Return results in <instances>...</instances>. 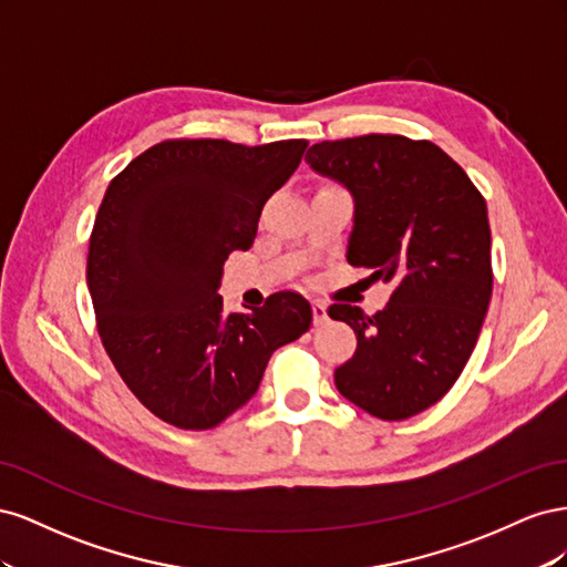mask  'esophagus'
<instances>
[{"mask_svg": "<svg viewBox=\"0 0 567 567\" xmlns=\"http://www.w3.org/2000/svg\"><path fill=\"white\" fill-rule=\"evenodd\" d=\"M326 319H329V315H326V305L323 302H312V321L315 326H321Z\"/></svg>", "mask_w": 567, "mask_h": 567, "instance_id": "esophagus-1", "label": "esophagus"}]
</instances>
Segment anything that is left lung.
<instances>
[{
    "instance_id": "obj_1",
    "label": "left lung",
    "mask_w": 567,
    "mask_h": 567,
    "mask_svg": "<svg viewBox=\"0 0 567 567\" xmlns=\"http://www.w3.org/2000/svg\"><path fill=\"white\" fill-rule=\"evenodd\" d=\"M305 161L352 196L348 262L392 284L373 317L329 307L357 333L336 388L375 419L414 416L456 383L483 329L492 298L485 198L440 146L400 134L321 142Z\"/></svg>"
}]
</instances>
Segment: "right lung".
Wrapping results in <instances>:
<instances>
[{
  "instance_id": "add662e5",
  "label": "right lung",
  "mask_w": 567,
  "mask_h": 567,
  "mask_svg": "<svg viewBox=\"0 0 567 567\" xmlns=\"http://www.w3.org/2000/svg\"><path fill=\"white\" fill-rule=\"evenodd\" d=\"M305 148L163 142L109 186L87 257L99 336L136 400L169 425L208 431L231 416L271 352L310 329L312 307L293 290L246 315H227L219 296L229 252L252 246L262 205Z\"/></svg>"
}]
</instances>
